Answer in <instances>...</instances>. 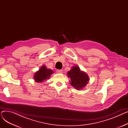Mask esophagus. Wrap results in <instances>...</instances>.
<instances>
[{"label":"esophagus","mask_w":128,"mask_h":128,"mask_svg":"<svg viewBox=\"0 0 128 128\" xmlns=\"http://www.w3.org/2000/svg\"><path fill=\"white\" fill-rule=\"evenodd\" d=\"M56 72H58V74H62L63 73V70H56Z\"/></svg>","instance_id":"34e87169"}]
</instances>
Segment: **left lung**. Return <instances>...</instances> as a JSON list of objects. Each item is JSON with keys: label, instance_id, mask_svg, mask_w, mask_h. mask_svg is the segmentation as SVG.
I'll return each mask as SVG.
<instances>
[{"label": "left lung", "instance_id": "8db88e82", "mask_svg": "<svg viewBox=\"0 0 128 128\" xmlns=\"http://www.w3.org/2000/svg\"><path fill=\"white\" fill-rule=\"evenodd\" d=\"M68 77L70 78L71 86L77 90L82 89L90 79L88 75L80 70L79 67L76 66H73L70 70L68 72Z\"/></svg>", "mask_w": 128, "mask_h": 128}]
</instances>
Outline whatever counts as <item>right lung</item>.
I'll list each match as a JSON object with an SVG mask.
<instances>
[{"label": "right lung", "mask_w": 128, "mask_h": 128, "mask_svg": "<svg viewBox=\"0 0 128 128\" xmlns=\"http://www.w3.org/2000/svg\"><path fill=\"white\" fill-rule=\"evenodd\" d=\"M53 72L52 70L46 68V66L43 65L38 71L35 72L34 76V79L37 82H42L44 80L49 79Z\"/></svg>", "instance_id": "add662e5"}]
</instances>
